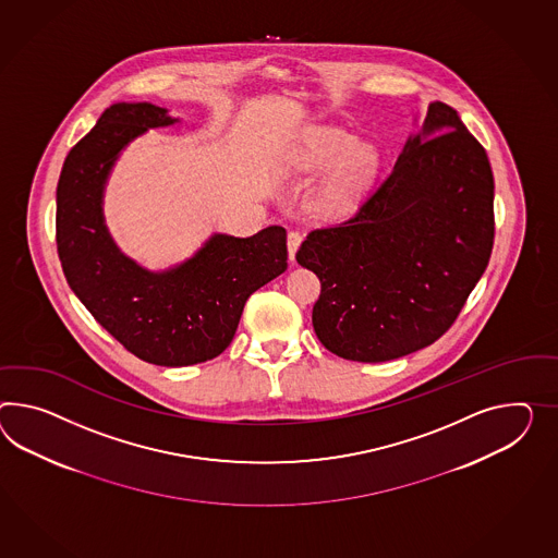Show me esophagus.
<instances>
[{
    "label": "esophagus",
    "instance_id": "34e87169",
    "mask_svg": "<svg viewBox=\"0 0 558 558\" xmlns=\"http://www.w3.org/2000/svg\"><path fill=\"white\" fill-rule=\"evenodd\" d=\"M301 241H303V236H301L298 230H291V232L287 234V251H289L291 263H295V253H298V248H300Z\"/></svg>",
    "mask_w": 558,
    "mask_h": 558
}]
</instances>
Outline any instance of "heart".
<instances>
[{
	"label": "heart",
	"mask_w": 558,
	"mask_h": 558,
	"mask_svg": "<svg viewBox=\"0 0 558 558\" xmlns=\"http://www.w3.org/2000/svg\"><path fill=\"white\" fill-rule=\"evenodd\" d=\"M293 166L300 172H322L329 168L322 186L317 187L315 208L322 215H340L376 180L380 154L366 142L354 144V137L342 129H319L301 145Z\"/></svg>",
	"instance_id": "b5f03b06"
}]
</instances>
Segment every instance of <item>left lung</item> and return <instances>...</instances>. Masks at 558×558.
I'll return each instance as SVG.
<instances>
[{
	"mask_svg": "<svg viewBox=\"0 0 558 558\" xmlns=\"http://www.w3.org/2000/svg\"><path fill=\"white\" fill-rule=\"evenodd\" d=\"M492 246L486 149L456 109L435 100L356 215L301 243L298 263L322 283L312 314L319 342L354 362L427 348L458 319Z\"/></svg>",
	"mask_w": 558,
	"mask_h": 558,
	"instance_id": "obj_1",
	"label": "left lung"
}]
</instances>
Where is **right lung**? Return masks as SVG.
I'll return each mask as SVG.
<instances>
[{
  "label": "right lung",
  "instance_id": "add662e5",
  "mask_svg": "<svg viewBox=\"0 0 558 558\" xmlns=\"http://www.w3.org/2000/svg\"><path fill=\"white\" fill-rule=\"evenodd\" d=\"M175 121L151 102H114L69 151L57 187L58 257L74 295L131 354L158 366L222 354L246 300L287 269L283 227L246 239L216 232L168 271L119 251L102 216L107 178L135 137Z\"/></svg>",
  "mask_w": 558,
  "mask_h": 558
}]
</instances>
